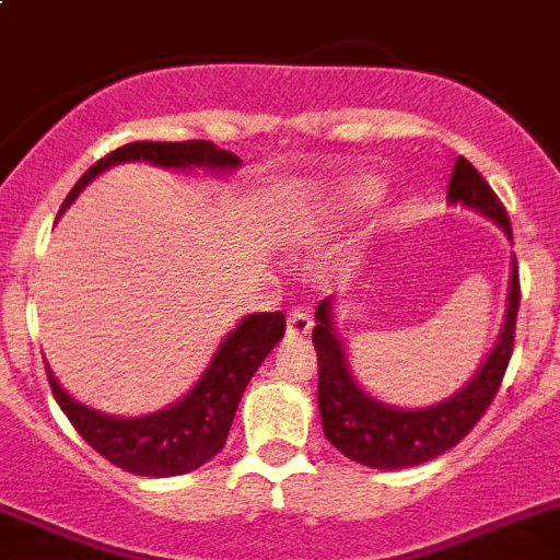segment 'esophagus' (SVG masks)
Returning <instances> with one entry per match:
<instances>
[{"mask_svg": "<svg viewBox=\"0 0 560 560\" xmlns=\"http://www.w3.org/2000/svg\"><path fill=\"white\" fill-rule=\"evenodd\" d=\"M312 329V315L306 306H292L287 315V337H304Z\"/></svg>", "mask_w": 560, "mask_h": 560, "instance_id": "34e87169", "label": "esophagus"}]
</instances>
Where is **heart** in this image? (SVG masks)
<instances>
[{
    "instance_id": "b5f03b06",
    "label": "heart",
    "mask_w": 560,
    "mask_h": 560,
    "mask_svg": "<svg viewBox=\"0 0 560 560\" xmlns=\"http://www.w3.org/2000/svg\"><path fill=\"white\" fill-rule=\"evenodd\" d=\"M351 198H354V203H365L371 198V189L365 184H354L351 186Z\"/></svg>"
}]
</instances>
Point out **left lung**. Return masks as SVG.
<instances>
[{"mask_svg": "<svg viewBox=\"0 0 560 560\" xmlns=\"http://www.w3.org/2000/svg\"><path fill=\"white\" fill-rule=\"evenodd\" d=\"M450 203L468 206L491 218L505 231L513 243L511 220L505 206L493 195L466 159L455 161L450 178ZM518 312V268L516 256L511 259V284H508V310L500 337L493 342L491 354L480 365L475 380H468L455 396L418 410L390 407L385 401L368 396L351 376L349 354L342 337L335 329L331 299H324L315 310L317 326L312 329V342L317 351V410L324 421V435L335 450L351 460L371 468H410L432 457L450 452L471 432L493 401L508 371L513 354V331H516Z\"/></svg>", "mask_w": 560, "mask_h": 560, "instance_id": "8db88e82", "label": "left lung"}]
</instances>
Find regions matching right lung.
<instances>
[{
	"mask_svg": "<svg viewBox=\"0 0 560 560\" xmlns=\"http://www.w3.org/2000/svg\"><path fill=\"white\" fill-rule=\"evenodd\" d=\"M125 161H148L155 167L192 170L203 167L211 173H231L240 167V159L218 144L192 139V142H130L117 148L94 167L83 173L60 206L58 218L69 209L74 198L92 184L100 173ZM284 337V315L281 312H256L243 317L236 329L220 342L218 354L211 357L209 368L198 385L175 405L139 418H117L80 405L69 396L52 371L47 368L49 387L58 399L60 410L67 412L74 430L94 452L139 477H175L195 471L225 446L231 421L240 407L245 387L256 368L273 351L276 342Z\"/></svg>",
	"mask_w": 560,
	"mask_h": 560,
	"instance_id": "add662e5",
	"label": "right lung"
}]
</instances>
